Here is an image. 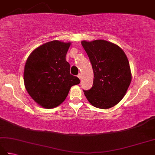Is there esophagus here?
I'll use <instances>...</instances> for the list:
<instances>
[{
    "label": "esophagus",
    "mask_w": 155,
    "mask_h": 155,
    "mask_svg": "<svg viewBox=\"0 0 155 155\" xmlns=\"http://www.w3.org/2000/svg\"><path fill=\"white\" fill-rule=\"evenodd\" d=\"M77 77H78V78H79V79L81 80V78H82V74H81V73H79V74H78V76H77Z\"/></svg>",
    "instance_id": "1"
}]
</instances>
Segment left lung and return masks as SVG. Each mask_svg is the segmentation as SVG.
I'll use <instances>...</instances> for the list:
<instances>
[{"instance_id":"1","label":"left lung","mask_w":155,"mask_h":155,"mask_svg":"<svg viewBox=\"0 0 155 155\" xmlns=\"http://www.w3.org/2000/svg\"><path fill=\"white\" fill-rule=\"evenodd\" d=\"M94 72L93 86L83 90L93 106L109 108L122 100L131 82V72L124 51L104 40L82 41Z\"/></svg>"}]
</instances>
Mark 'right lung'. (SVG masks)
Returning a JSON list of instances; mask_svg holds the SVG:
<instances>
[{
	"label": "right lung",
	"mask_w": 155,
	"mask_h": 155,
	"mask_svg": "<svg viewBox=\"0 0 155 155\" xmlns=\"http://www.w3.org/2000/svg\"><path fill=\"white\" fill-rule=\"evenodd\" d=\"M71 43L47 42L29 55L24 71V83L29 95L46 108L58 106L67 98L72 86L80 83L71 74L66 54Z\"/></svg>",
	"instance_id": "right-lung-1"
}]
</instances>
